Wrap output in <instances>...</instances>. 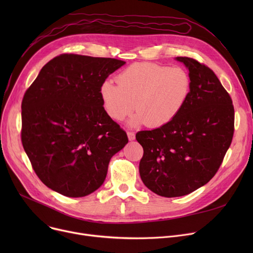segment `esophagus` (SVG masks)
<instances>
[{
	"instance_id": "1",
	"label": "esophagus",
	"mask_w": 253,
	"mask_h": 253,
	"mask_svg": "<svg viewBox=\"0 0 253 253\" xmlns=\"http://www.w3.org/2000/svg\"><path fill=\"white\" fill-rule=\"evenodd\" d=\"M127 135H128L129 140H134V139H135V133H134V132L128 131V132H127Z\"/></svg>"
}]
</instances>
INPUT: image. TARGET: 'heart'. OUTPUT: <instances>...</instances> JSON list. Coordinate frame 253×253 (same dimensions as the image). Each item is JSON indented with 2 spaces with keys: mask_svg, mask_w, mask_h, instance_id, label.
<instances>
[{
  "mask_svg": "<svg viewBox=\"0 0 253 253\" xmlns=\"http://www.w3.org/2000/svg\"><path fill=\"white\" fill-rule=\"evenodd\" d=\"M100 87L104 110L115 121H123L136 108L132 124L160 127L174 120L191 93L190 74L179 66L136 62Z\"/></svg>",
  "mask_w": 253,
  "mask_h": 253,
  "instance_id": "heart-1",
  "label": "heart"
}]
</instances>
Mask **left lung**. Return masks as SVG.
Wrapping results in <instances>:
<instances>
[{"label": "left lung", "instance_id": "obj_1", "mask_svg": "<svg viewBox=\"0 0 253 253\" xmlns=\"http://www.w3.org/2000/svg\"><path fill=\"white\" fill-rule=\"evenodd\" d=\"M176 60L190 72L188 101L171 122L135 136L143 149L141 180L166 198L188 195L206 184L220 167L234 135L233 101L213 71L194 58Z\"/></svg>", "mask_w": 253, "mask_h": 253}]
</instances>
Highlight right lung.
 <instances>
[{
	"label": "right lung",
	"mask_w": 253,
	"mask_h": 253,
	"mask_svg": "<svg viewBox=\"0 0 253 253\" xmlns=\"http://www.w3.org/2000/svg\"><path fill=\"white\" fill-rule=\"evenodd\" d=\"M125 63L61 54L43 66L25 91L21 141L36 174L49 189L79 198L103 183L111 158L128 137L106 114L100 87Z\"/></svg>",
	"instance_id": "add662e5"
}]
</instances>
